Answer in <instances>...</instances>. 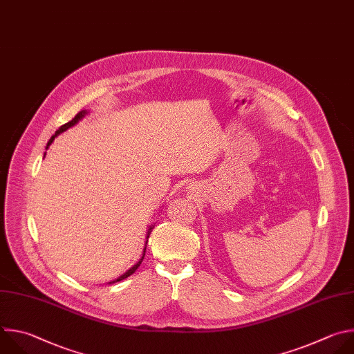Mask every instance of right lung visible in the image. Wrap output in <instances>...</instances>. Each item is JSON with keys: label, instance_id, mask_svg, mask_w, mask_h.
I'll use <instances>...</instances> for the list:
<instances>
[{"label": "right lung", "instance_id": "right-lung-1", "mask_svg": "<svg viewBox=\"0 0 354 354\" xmlns=\"http://www.w3.org/2000/svg\"><path fill=\"white\" fill-rule=\"evenodd\" d=\"M86 113H88L86 110H82V111H80V113H78V114H77V115H75L73 120H71L69 122H66V124L61 125V127H59V128L55 131V133H54V135L50 138L48 144H47V148H48V147L53 144V140H54V138H55L57 135H59L61 132H64V131H66L68 128H71V127H73V125H75V124H77V122H78V121H80V120H81V118H82V117H84ZM152 229H153V227H149V230H148V234H147V239H149V236H151V233H152ZM147 243H148V240H147ZM145 251H147V247H145V250H144V255H142V258L139 259V262H136V263H135V265H133V266H132L129 270H127V272H125L122 276H120V277H118L115 281H120V280H122V279H125V277L131 276V274H132V273H133V272H135V270L139 268L140 262L144 261V257H145ZM110 283H111V281H110ZM113 283H114V281H113Z\"/></svg>", "mask_w": 354, "mask_h": 354}]
</instances>
